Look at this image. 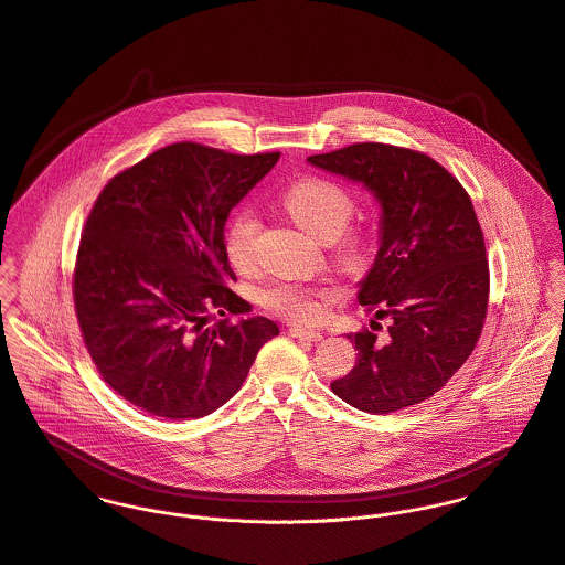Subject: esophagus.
<instances>
[{
    "mask_svg": "<svg viewBox=\"0 0 565 565\" xmlns=\"http://www.w3.org/2000/svg\"><path fill=\"white\" fill-rule=\"evenodd\" d=\"M290 337H295V339L312 340V342H319V340L323 339L321 332L306 330V328H299V326H292V328H290Z\"/></svg>",
    "mask_w": 565,
    "mask_h": 565,
    "instance_id": "1",
    "label": "esophagus"
}]
</instances>
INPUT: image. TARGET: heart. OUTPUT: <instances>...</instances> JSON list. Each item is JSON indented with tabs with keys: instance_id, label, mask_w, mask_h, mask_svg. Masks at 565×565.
I'll use <instances>...</instances> for the list:
<instances>
[{
	"instance_id": "b5f03b06",
	"label": "heart",
	"mask_w": 565,
	"mask_h": 565,
	"mask_svg": "<svg viewBox=\"0 0 565 565\" xmlns=\"http://www.w3.org/2000/svg\"><path fill=\"white\" fill-rule=\"evenodd\" d=\"M281 203L292 221L315 239L334 244V255L344 268L358 270L366 264L371 250L369 235L362 231H344L353 216V201L347 190L326 179H301L284 192ZM257 235V212L253 207H239L231 216L223 237L226 259L233 268H253ZM321 297H328V292L301 284L279 281L262 290L259 301L264 308L284 319L310 323L321 315Z\"/></svg>"
}]
</instances>
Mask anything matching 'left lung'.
<instances>
[{"label":"left lung","mask_w":565,"mask_h":565,"mask_svg":"<svg viewBox=\"0 0 565 565\" xmlns=\"http://www.w3.org/2000/svg\"><path fill=\"white\" fill-rule=\"evenodd\" d=\"M308 163L362 183L380 205V248L358 301L391 319L388 339L347 334L358 360L332 391L373 415L419 404L446 386L482 332L489 264L471 199L435 159L388 143H353Z\"/></svg>","instance_id":"8db88e82"}]
</instances>
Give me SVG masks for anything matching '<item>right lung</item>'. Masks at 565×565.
<instances>
[{
	"mask_svg": "<svg viewBox=\"0 0 565 565\" xmlns=\"http://www.w3.org/2000/svg\"><path fill=\"white\" fill-rule=\"evenodd\" d=\"M279 152L231 154L181 141L114 177L83 231L74 303L81 332L105 382L137 408L166 419H199L242 386L266 340L279 334L228 284L231 210Z\"/></svg>",
	"mask_w": 565,
	"mask_h": 565,
	"instance_id": "right-lung-1",
	"label": "right lung"
}]
</instances>
